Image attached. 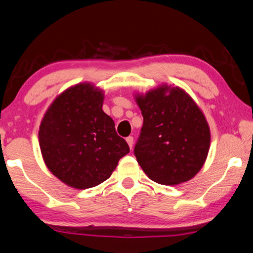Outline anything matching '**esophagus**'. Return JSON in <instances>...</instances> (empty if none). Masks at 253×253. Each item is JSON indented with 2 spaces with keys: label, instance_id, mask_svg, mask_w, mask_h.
<instances>
[{
  "label": "esophagus",
  "instance_id": "esophagus-1",
  "mask_svg": "<svg viewBox=\"0 0 253 253\" xmlns=\"http://www.w3.org/2000/svg\"><path fill=\"white\" fill-rule=\"evenodd\" d=\"M126 143H127V145H129V147L131 148V150H132V147H133V137H127L126 138Z\"/></svg>",
  "mask_w": 253,
  "mask_h": 253
}]
</instances>
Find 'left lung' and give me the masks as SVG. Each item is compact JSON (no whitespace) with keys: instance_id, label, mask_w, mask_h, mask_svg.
<instances>
[{"instance_id":"1","label":"left lung","mask_w":253,"mask_h":253,"mask_svg":"<svg viewBox=\"0 0 253 253\" xmlns=\"http://www.w3.org/2000/svg\"><path fill=\"white\" fill-rule=\"evenodd\" d=\"M134 101L144 117L134 155L145 174L162 185H177L198 174L211 145L203 110L178 86L162 84Z\"/></svg>"}]
</instances>
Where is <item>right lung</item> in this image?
<instances>
[{
    "label": "right lung",
    "instance_id": "1",
    "mask_svg": "<svg viewBox=\"0 0 253 253\" xmlns=\"http://www.w3.org/2000/svg\"><path fill=\"white\" fill-rule=\"evenodd\" d=\"M103 99L105 92L98 86L79 83L60 93L41 120L39 145L44 165L70 188L101 184L130 151L102 110Z\"/></svg>",
    "mask_w": 253,
    "mask_h": 253
}]
</instances>
